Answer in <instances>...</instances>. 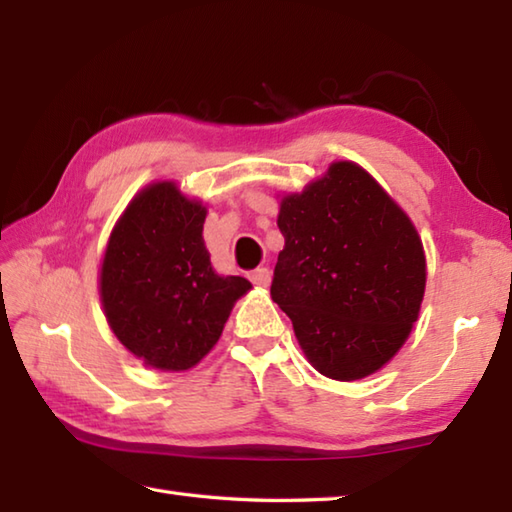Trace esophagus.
Instances as JSON below:
<instances>
[{"label": "esophagus", "mask_w": 512, "mask_h": 512, "mask_svg": "<svg viewBox=\"0 0 512 512\" xmlns=\"http://www.w3.org/2000/svg\"><path fill=\"white\" fill-rule=\"evenodd\" d=\"M248 279L253 281L255 286H264L266 288L270 284V270L268 268H255L253 273L248 275Z\"/></svg>", "instance_id": "34e87169"}]
</instances>
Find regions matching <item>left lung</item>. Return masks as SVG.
<instances>
[{"label":"left lung","mask_w":512,"mask_h":512,"mask_svg":"<svg viewBox=\"0 0 512 512\" xmlns=\"http://www.w3.org/2000/svg\"><path fill=\"white\" fill-rule=\"evenodd\" d=\"M286 246L270 295L317 372L358 380L378 372L418 321L427 264L416 226L354 162L281 200Z\"/></svg>","instance_id":"obj_1"}]
</instances>
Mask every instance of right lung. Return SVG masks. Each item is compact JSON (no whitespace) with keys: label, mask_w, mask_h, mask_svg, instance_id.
I'll return each mask as SVG.
<instances>
[{"label":"right lung","mask_w":512,"mask_h":512,"mask_svg":"<svg viewBox=\"0 0 512 512\" xmlns=\"http://www.w3.org/2000/svg\"><path fill=\"white\" fill-rule=\"evenodd\" d=\"M206 209L173 182H156L129 202L101 266L107 323L145 365L182 372L198 365L222 336L235 301L253 288L220 277L202 228Z\"/></svg>","instance_id":"obj_1"}]
</instances>
